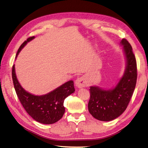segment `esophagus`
I'll use <instances>...</instances> for the list:
<instances>
[{"label": "esophagus", "instance_id": "34e87169", "mask_svg": "<svg viewBox=\"0 0 148 148\" xmlns=\"http://www.w3.org/2000/svg\"><path fill=\"white\" fill-rule=\"evenodd\" d=\"M75 84L79 88H82V87H84L87 86L86 79L84 77H77L76 81H75Z\"/></svg>", "mask_w": 148, "mask_h": 148}]
</instances>
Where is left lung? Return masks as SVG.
Returning a JSON list of instances; mask_svg holds the SVG:
<instances>
[{"mask_svg":"<svg viewBox=\"0 0 148 148\" xmlns=\"http://www.w3.org/2000/svg\"><path fill=\"white\" fill-rule=\"evenodd\" d=\"M126 57V68L119 83L113 89L104 90L99 87H90L88 103L89 113L95 119L109 121L123 113L130 102L137 79L136 58L132 48L126 39L121 42Z\"/></svg>","mask_w":148,"mask_h":148,"instance_id":"8db88e82","label":"left lung"}]
</instances>
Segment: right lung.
<instances>
[{"label": "right lung", "mask_w": 148, "mask_h": 148, "mask_svg": "<svg viewBox=\"0 0 148 148\" xmlns=\"http://www.w3.org/2000/svg\"><path fill=\"white\" fill-rule=\"evenodd\" d=\"M34 38V36L30 37L21 45L16 58L27 42ZM12 73L16 94L30 116L43 124H53L62 118L65 112L63 105L64 99L75 91L73 81L66 82L49 93L36 96L26 91L19 84L15 71V65L12 66Z\"/></svg>", "instance_id": "add662e5"}]
</instances>
